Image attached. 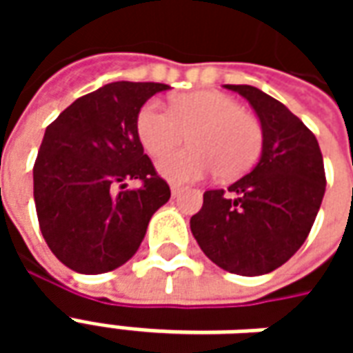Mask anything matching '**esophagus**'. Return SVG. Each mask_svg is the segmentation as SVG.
<instances>
[{
	"label": "esophagus",
	"instance_id": "esophagus-1",
	"mask_svg": "<svg viewBox=\"0 0 353 353\" xmlns=\"http://www.w3.org/2000/svg\"><path fill=\"white\" fill-rule=\"evenodd\" d=\"M170 191H172V194H177V192L181 191V185H179V183H170Z\"/></svg>",
	"mask_w": 353,
	"mask_h": 353
}]
</instances>
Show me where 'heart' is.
<instances>
[{"label":"heart","mask_w":353,"mask_h":353,"mask_svg":"<svg viewBox=\"0 0 353 353\" xmlns=\"http://www.w3.org/2000/svg\"><path fill=\"white\" fill-rule=\"evenodd\" d=\"M136 132L151 157H162L185 141L191 145L166 154L159 170L172 181H191L217 172L219 179L244 176L263 149V126L238 100L217 90L179 94L164 108L145 101L136 117Z\"/></svg>","instance_id":"heart-1"}]
</instances>
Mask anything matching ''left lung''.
Segmentation results:
<instances>
[{
	"label": "left lung",
	"instance_id": "left-lung-1",
	"mask_svg": "<svg viewBox=\"0 0 353 353\" xmlns=\"http://www.w3.org/2000/svg\"><path fill=\"white\" fill-rule=\"evenodd\" d=\"M252 103L263 126L257 166L225 189L204 192L191 217L200 250L223 270L268 274L304 244L325 192L318 139L281 101L250 85H225Z\"/></svg>",
	"mask_w": 353,
	"mask_h": 353
}]
</instances>
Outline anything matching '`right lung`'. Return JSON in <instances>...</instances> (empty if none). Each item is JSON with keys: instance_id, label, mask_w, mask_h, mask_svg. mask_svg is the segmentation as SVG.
<instances>
[{"instance_id": "right-lung-1", "label": "right lung", "mask_w": 353, "mask_h": 353, "mask_svg": "<svg viewBox=\"0 0 353 353\" xmlns=\"http://www.w3.org/2000/svg\"><path fill=\"white\" fill-rule=\"evenodd\" d=\"M162 83L117 81L85 94L47 126L34 164V200L50 252L68 268L101 274L138 252L153 214L170 199L136 132V117ZM130 179L139 190H126Z\"/></svg>"}]
</instances>
